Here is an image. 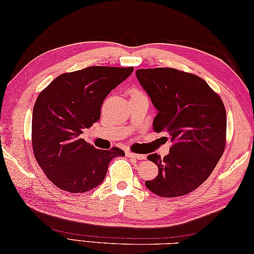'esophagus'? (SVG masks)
<instances>
[{
	"label": "esophagus",
	"instance_id": "1",
	"mask_svg": "<svg viewBox=\"0 0 254 254\" xmlns=\"http://www.w3.org/2000/svg\"><path fill=\"white\" fill-rule=\"evenodd\" d=\"M127 157H132V158L141 159V160L146 158V156L143 155V154H135V153H132V152H127Z\"/></svg>",
	"mask_w": 254,
	"mask_h": 254
}]
</instances>
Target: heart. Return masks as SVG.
<instances>
[{
  "mask_svg": "<svg viewBox=\"0 0 254 254\" xmlns=\"http://www.w3.org/2000/svg\"><path fill=\"white\" fill-rule=\"evenodd\" d=\"M138 94H142V93L138 90H133V93H132V95H138Z\"/></svg>",
  "mask_w": 254,
  "mask_h": 254,
  "instance_id": "obj_1",
  "label": "heart"
}]
</instances>
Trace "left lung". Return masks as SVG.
I'll return each mask as SVG.
<instances>
[{"mask_svg":"<svg viewBox=\"0 0 254 254\" xmlns=\"http://www.w3.org/2000/svg\"><path fill=\"white\" fill-rule=\"evenodd\" d=\"M136 77L158 111L154 131L169 133L172 143L164 158L147 156L158 166V176L145 186L159 196L186 195L207 179L223 156L227 127L223 100L197 75L176 68H139Z\"/></svg>","mask_w":254,"mask_h":254,"instance_id":"left-lung-1","label":"left lung"}]
</instances>
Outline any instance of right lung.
<instances>
[{
	"mask_svg": "<svg viewBox=\"0 0 254 254\" xmlns=\"http://www.w3.org/2000/svg\"><path fill=\"white\" fill-rule=\"evenodd\" d=\"M133 69L89 66L64 73L38 96L32 110V150L59 189L69 193L91 190L104 181L110 161L126 155L118 147L95 148L79 135L99 120L106 97Z\"/></svg>",
	"mask_w": 254,
	"mask_h": 254,
	"instance_id": "1",
	"label": "right lung"
}]
</instances>
